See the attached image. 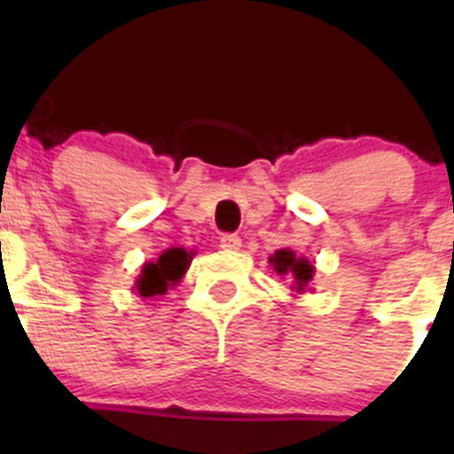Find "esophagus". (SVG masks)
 <instances>
[{
  "instance_id": "esophagus-1",
  "label": "esophagus",
  "mask_w": 454,
  "mask_h": 454,
  "mask_svg": "<svg viewBox=\"0 0 454 454\" xmlns=\"http://www.w3.org/2000/svg\"><path fill=\"white\" fill-rule=\"evenodd\" d=\"M219 246H222L223 250H228V253H235V250L241 248V239L237 235H223L222 239H219Z\"/></svg>"
}]
</instances>
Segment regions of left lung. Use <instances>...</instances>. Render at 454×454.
<instances>
[{"mask_svg": "<svg viewBox=\"0 0 454 454\" xmlns=\"http://www.w3.org/2000/svg\"><path fill=\"white\" fill-rule=\"evenodd\" d=\"M268 263L272 265L274 272L278 277H286L290 281V290L294 294H305V292H312L309 283H312L316 268L309 263V259L305 256H296L294 250L281 248L274 254H270Z\"/></svg>", "mask_w": 454, "mask_h": 454, "instance_id": "1", "label": "left lung"}]
</instances>
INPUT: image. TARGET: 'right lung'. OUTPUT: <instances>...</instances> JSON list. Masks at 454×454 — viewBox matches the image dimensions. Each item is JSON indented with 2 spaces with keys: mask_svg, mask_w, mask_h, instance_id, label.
Masks as SVG:
<instances>
[{
  "mask_svg": "<svg viewBox=\"0 0 454 454\" xmlns=\"http://www.w3.org/2000/svg\"><path fill=\"white\" fill-rule=\"evenodd\" d=\"M193 250L168 248L155 261H146L140 268L138 278L134 283V292L142 299H155L167 294L171 287L182 281L193 261Z\"/></svg>",
  "mask_w": 454,
  "mask_h": 454,
  "instance_id": "add662e5",
  "label": "right lung"
}]
</instances>
